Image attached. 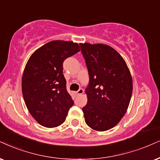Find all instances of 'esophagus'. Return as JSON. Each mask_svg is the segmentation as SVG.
I'll list each match as a JSON object with an SVG mask.
<instances>
[{
	"mask_svg": "<svg viewBox=\"0 0 160 160\" xmlns=\"http://www.w3.org/2000/svg\"><path fill=\"white\" fill-rule=\"evenodd\" d=\"M83 92H84V90L82 89V88H80V89H79L78 92H76L75 93L77 94H83Z\"/></svg>",
	"mask_w": 160,
	"mask_h": 160,
	"instance_id": "1",
	"label": "esophagus"
}]
</instances>
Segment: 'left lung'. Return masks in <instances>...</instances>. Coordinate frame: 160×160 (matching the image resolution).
I'll return each instance as SVG.
<instances>
[{"label":"left lung","instance_id":"1","mask_svg":"<svg viewBox=\"0 0 160 160\" xmlns=\"http://www.w3.org/2000/svg\"><path fill=\"white\" fill-rule=\"evenodd\" d=\"M89 74L86 89L87 104L82 108L91 128L105 131L114 128L128 108L133 81L122 57L106 44L80 43Z\"/></svg>","mask_w":160,"mask_h":160}]
</instances>
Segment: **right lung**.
I'll list each match as a JSON object with an SVG mask.
<instances>
[{
  "instance_id": "right-lung-1",
  "label": "right lung",
  "mask_w": 160,
  "mask_h": 160,
  "mask_svg": "<svg viewBox=\"0 0 160 160\" xmlns=\"http://www.w3.org/2000/svg\"><path fill=\"white\" fill-rule=\"evenodd\" d=\"M78 43L52 40L32 54L22 76V93L33 118L46 128H55L66 120L74 105L66 90L62 62L80 52Z\"/></svg>"
}]
</instances>
